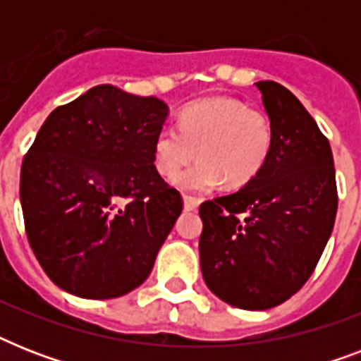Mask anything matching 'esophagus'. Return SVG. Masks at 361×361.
Here are the masks:
<instances>
[{
	"label": "esophagus",
	"mask_w": 361,
	"mask_h": 361,
	"mask_svg": "<svg viewBox=\"0 0 361 361\" xmlns=\"http://www.w3.org/2000/svg\"><path fill=\"white\" fill-rule=\"evenodd\" d=\"M183 208H185L187 212H195V209L198 208V200H197V198L187 197V195H183Z\"/></svg>",
	"instance_id": "obj_1"
}]
</instances>
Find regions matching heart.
<instances>
[{
  "label": "heart",
  "mask_w": 361,
  "mask_h": 361,
  "mask_svg": "<svg viewBox=\"0 0 361 361\" xmlns=\"http://www.w3.org/2000/svg\"><path fill=\"white\" fill-rule=\"evenodd\" d=\"M201 161L182 171L196 152ZM271 152V125L255 109L231 97H208L180 112V127H163L153 140L155 166L172 185L202 192L225 181L241 187L262 170Z\"/></svg>",
  "instance_id": "obj_1"
}]
</instances>
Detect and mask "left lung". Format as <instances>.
<instances>
[{"instance_id": "obj_1", "label": "left lung", "mask_w": 361, "mask_h": 361, "mask_svg": "<svg viewBox=\"0 0 361 361\" xmlns=\"http://www.w3.org/2000/svg\"><path fill=\"white\" fill-rule=\"evenodd\" d=\"M257 87L271 125L269 157L236 192L200 206L198 241L209 290L247 311L275 307L305 285L337 214L328 138L286 87L271 80Z\"/></svg>"}]
</instances>
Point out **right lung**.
Returning a JSON list of instances; mask_svg holds the SVG:
<instances>
[{
    "instance_id": "add662e5",
    "label": "right lung",
    "mask_w": 361,
    "mask_h": 361,
    "mask_svg": "<svg viewBox=\"0 0 361 361\" xmlns=\"http://www.w3.org/2000/svg\"><path fill=\"white\" fill-rule=\"evenodd\" d=\"M169 104L110 84L48 116L20 172L25 232L50 279L110 300L152 274L180 217V192L159 176L153 140Z\"/></svg>"
}]
</instances>
